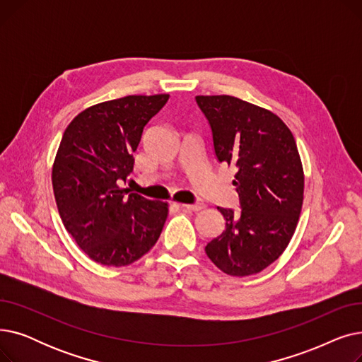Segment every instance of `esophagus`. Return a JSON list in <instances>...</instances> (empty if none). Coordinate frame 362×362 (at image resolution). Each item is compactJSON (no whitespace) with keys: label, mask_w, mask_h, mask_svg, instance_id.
<instances>
[{"label":"esophagus","mask_w":362,"mask_h":362,"mask_svg":"<svg viewBox=\"0 0 362 362\" xmlns=\"http://www.w3.org/2000/svg\"><path fill=\"white\" fill-rule=\"evenodd\" d=\"M182 208H185V210H191V211H201L205 208V204L204 202H198V204H180Z\"/></svg>","instance_id":"esophagus-1"}]
</instances>
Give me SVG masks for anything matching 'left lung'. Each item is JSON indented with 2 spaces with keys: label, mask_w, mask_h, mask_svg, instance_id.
<instances>
[{
  "label": "left lung",
  "mask_w": 362,
  "mask_h": 362,
  "mask_svg": "<svg viewBox=\"0 0 362 362\" xmlns=\"http://www.w3.org/2000/svg\"><path fill=\"white\" fill-rule=\"evenodd\" d=\"M217 160L235 165L242 210L220 208L226 230L205 252L229 276L262 272L288 248L303 202V168L291 129L270 110L230 95H198Z\"/></svg>",
  "instance_id": "1"
}]
</instances>
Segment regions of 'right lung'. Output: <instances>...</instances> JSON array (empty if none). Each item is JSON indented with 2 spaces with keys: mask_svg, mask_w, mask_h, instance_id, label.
<instances>
[{
  "mask_svg": "<svg viewBox=\"0 0 362 362\" xmlns=\"http://www.w3.org/2000/svg\"><path fill=\"white\" fill-rule=\"evenodd\" d=\"M168 93L129 95L76 116L52 164V189L66 230L95 262L124 267L158 240L168 204L129 194L120 182L133 170L145 124Z\"/></svg>",
  "mask_w": 362,
  "mask_h": 362,
  "instance_id": "obj_1",
  "label": "right lung"
}]
</instances>
